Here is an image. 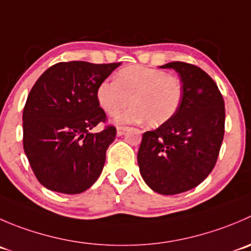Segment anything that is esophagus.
Returning a JSON list of instances; mask_svg holds the SVG:
<instances>
[{
    "label": "esophagus",
    "mask_w": 251,
    "mask_h": 251,
    "mask_svg": "<svg viewBox=\"0 0 251 251\" xmlns=\"http://www.w3.org/2000/svg\"><path fill=\"white\" fill-rule=\"evenodd\" d=\"M126 128H127V127H124V126H118V128H116V132H118V136H123L124 133H125Z\"/></svg>",
    "instance_id": "obj_1"
}]
</instances>
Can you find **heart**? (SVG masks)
Returning <instances> with one entry per match:
<instances>
[{"instance_id": "b5f03b06", "label": "heart", "mask_w": 251, "mask_h": 251, "mask_svg": "<svg viewBox=\"0 0 251 251\" xmlns=\"http://www.w3.org/2000/svg\"><path fill=\"white\" fill-rule=\"evenodd\" d=\"M98 101L108 115L115 116L132 104L118 123H142L159 126L175 115L182 99V83L177 77L151 67H125L116 81L101 82L97 91Z\"/></svg>"}]
</instances>
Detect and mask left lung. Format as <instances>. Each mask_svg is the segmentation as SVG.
I'll return each mask as SVG.
<instances>
[{
	"label": "left lung",
	"mask_w": 251,
	"mask_h": 251,
	"mask_svg": "<svg viewBox=\"0 0 251 251\" xmlns=\"http://www.w3.org/2000/svg\"><path fill=\"white\" fill-rule=\"evenodd\" d=\"M182 83V99L170 120L143 133L137 153L146 184L162 195L181 194L212 172L225 136V100L203 70L186 62H169Z\"/></svg>",
	"instance_id": "left-lung-1"
}]
</instances>
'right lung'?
I'll use <instances>...</instances> for the list:
<instances>
[{
	"label": "right lung",
	"instance_id": "right-lung-1",
	"mask_svg": "<svg viewBox=\"0 0 251 251\" xmlns=\"http://www.w3.org/2000/svg\"><path fill=\"white\" fill-rule=\"evenodd\" d=\"M119 66L58 62L31 88L23 109V147L36 179L49 190L81 194L100 175L116 128L91 132L106 121L97 91Z\"/></svg>",
	"mask_w": 251,
	"mask_h": 251
}]
</instances>
